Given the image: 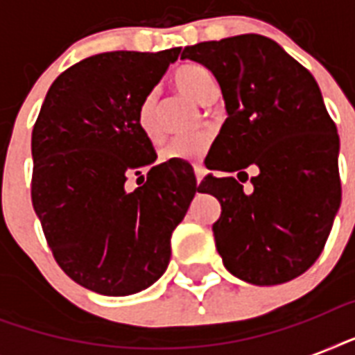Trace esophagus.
Segmentation results:
<instances>
[{
	"instance_id": "obj_1",
	"label": "esophagus",
	"mask_w": 355,
	"mask_h": 355,
	"mask_svg": "<svg viewBox=\"0 0 355 355\" xmlns=\"http://www.w3.org/2000/svg\"><path fill=\"white\" fill-rule=\"evenodd\" d=\"M193 173H195V178H197V184L202 180V177L206 175V167L202 164H195L193 166Z\"/></svg>"
}]
</instances>
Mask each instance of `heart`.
Listing matches in <instances>:
<instances>
[{
	"instance_id": "obj_1",
	"label": "heart",
	"mask_w": 355,
	"mask_h": 355,
	"mask_svg": "<svg viewBox=\"0 0 355 355\" xmlns=\"http://www.w3.org/2000/svg\"><path fill=\"white\" fill-rule=\"evenodd\" d=\"M173 83L178 90L199 103H208L216 96V80L210 69L200 64H184L173 73ZM136 123L139 132L149 139L150 144H158L162 139V127L158 121L156 96L150 92L139 101L136 108ZM211 136L206 132L189 134L171 139L160 150V160L164 164H199L210 150Z\"/></svg>"
}]
</instances>
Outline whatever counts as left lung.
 <instances>
[{
  "instance_id": "8db88e82",
  "label": "left lung",
  "mask_w": 355,
  "mask_h": 355,
  "mask_svg": "<svg viewBox=\"0 0 355 355\" xmlns=\"http://www.w3.org/2000/svg\"><path fill=\"white\" fill-rule=\"evenodd\" d=\"M180 58L210 69L227 103L208 169L259 167L247 193L234 177L200 182L221 202L223 263L254 286L297 278L320 256L341 205L339 134L313 75L261 35L200 42Z\"/></svg>"
}]
</instances>
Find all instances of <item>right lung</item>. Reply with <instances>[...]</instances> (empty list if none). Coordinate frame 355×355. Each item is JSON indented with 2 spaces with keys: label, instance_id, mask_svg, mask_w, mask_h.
Wrapping results in <instances>:
<instances>
[{
  "label": "right lung",
  "instance_id": "right-lung-1",
  "mask_svg": "<svg viewBox=\"0 0 355 355\" xmlns=\"http://www.w3.org/2000/svg\"><path fill=\"white\" fill-rule=\"evenodd\" d=\"M178 53L110 51L73 64L33 127L31 199L47 245L71 280L107 297L164 275L173 230L200 189L188 164H160L141 186H125L156 160L136 108Z\"/></svg>",
  "mask_w": 355,
  "mask_h": 355
}]
</instances>
